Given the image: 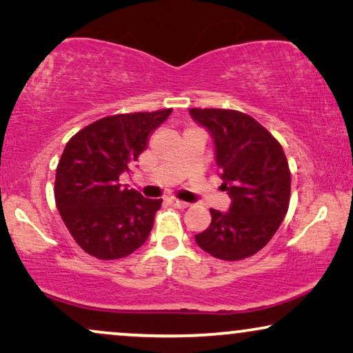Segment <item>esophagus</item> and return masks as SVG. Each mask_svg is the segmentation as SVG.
Segmentation results:
<instances>
[{
	"label": "esophagus",
	"instance_id": "obj_1",
	"mask_svg": "<svg viewBox=\"0 0 353 353\" xmlns=\"http://www.w3.org/2000/svg\"><path fill=\"white\" fill-rule=\"evenodd\" d=\"M167 202H168V204H170V205L176 207V209H186V207H190V204H188V202L176 199V197H167Z\"/></svg>",
	"mask_w": 353,
	"mask_h": 353
}]
</instances>
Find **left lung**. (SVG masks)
<instances>
[{
  "label": "left lung",
  "instance_id": "obj_1",
  "mask_svg": "<svg viewBox=\"0 0 353 353\" xmlns=\"http://www.w3.org/2000/svg\"><path fill=\"white\" fill-rule=\"evenodd\" d=\"M209 130L228 212L210 209L209 228L196 243L220 260L248 259L268 244L286 215L291 197L288 159L273 134L248 114L230 109H190Z\"/></svg>",
  "mask_w": 353,
  "mask_h": 353
}]
</instances>
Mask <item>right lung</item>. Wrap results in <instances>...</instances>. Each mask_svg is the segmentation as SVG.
<instances>
[{
    "label": "right lung",
    "mask_w": 353,
    "mask_h": 353,
    "mask_svg": "<svg viewBox=\"0 0 353 353\" xmlns=\"http://www.w3.org/2000/svg\"><path fill=\"white\" fill-rule=\"evenodd\" d=\"M172 109L96 120L65 144L56 168L57 210L75 243L99 260L123 259L146 243L162 199L122 188L148 139Z\"/></svg>",
    "instance_id": "right-lung-1"
}]
</instances>
